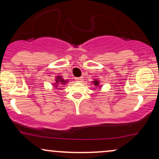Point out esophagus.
Masks as SVG:
<instances>
[{
    "label": "esophagus",
    "mask_w": 159,
    "mask_h": 159,
    "mask_svg": "<svg viewBox=\"0 0 159 159\" xmlns=\"http://www.w3.org/2000/svg\"><path fill=\"white\" fill-rule=\"evenodd\" d=\"M83 77H80V78H76V81H77L78 82H81L82 81H83Z\"/></svg>",
    "instance_id": "esophagus-1"
}]
</instances>
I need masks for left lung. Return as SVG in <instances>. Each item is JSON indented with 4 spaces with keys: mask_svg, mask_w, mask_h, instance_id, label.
<instances>
[{
    "mask_svg": "<svg viewBox=\"0 0 159 159\" xmlns=\"http://www.w3.org/2000/svg\"><path fill=\"white\" fill-rule=\"evenodd\" d=\"M93 84L95 87H96V88H97V87H102V86H100L99 84V81H98L97 79H94V81H93ZM95 88L94 90H96V89Z\"/></svg>",
    "mask_w": 159,
    "mask_h": 159,
    "instance_id": "1",
    "label": "left lung"
}]
</instances>
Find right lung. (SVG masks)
Returning a JSON list of instances; mask_svg holds the SVG:
<instances>
[{"instance_id":"right-lung-1","label":"right lung","mask_w":159,"mask_h":159,"mask_svg":"<svg viewBox=\"0 0 159 159\" xmlns=\"http://www.w3.org/2000/svg\"><path fill=\"white\" fill-rule=\"evenodd\" d=\"M68 80H64L61 75H57L55 78V82L53 84L54 88H56L57 90H61V87H63V85L66 84V83L68 82Z\"/></svg>"}]
</instances>
